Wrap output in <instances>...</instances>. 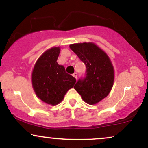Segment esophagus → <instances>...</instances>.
I'll return each instance as SVG.
<instances>
[{
	"label": "esophagus",
	"mask_w": 148,
	"mask_h": 148,
	"mask_svg": "<svg viewBox=\"0 0 148 148\" xmlns=\"http://www.w3.org/2000/svg\"><path fill=\"white\" fill-rule=\"evenodd\" d=\"M72 76H74V78H75V79H77V76H78V74H77V73H76V72H74V74H72Z\"/></svg>",
	"instance_id": "esophagus-1"
}]
</instances>
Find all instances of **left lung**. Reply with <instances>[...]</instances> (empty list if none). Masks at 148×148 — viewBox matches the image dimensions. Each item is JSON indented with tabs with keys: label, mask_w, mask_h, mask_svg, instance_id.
I'll return each instance as SVG.
<instances>
[{
	"label": "left lung",
	"mask_w": 148,
	"mask_h": 148,
	"mask_svg": "<svg viewBox=\"0 0 148 148\" xmlns=\"http://www.w3.org/2000/svg\"><path fill=\"white\" fill-rule=\"evenodd\" d=\"M70 49L86 67V75L74 88L88 104H95L107 97L114 81V69L107 54L92 42L73 44Z\"/></svg>",
	"instance_id": "1"
}]
</instances>
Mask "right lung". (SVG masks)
I'll return each instance as SVG.
<instances>
[{"label": "right lung", "mask_w": 148, "mask_h": 148, "mask_svg": "<svg viewBox=\"0 0 148 148\" xmlns=\"http://www.w3.org/2000/svg\"><path fill=\"white\" fill-rule=\"evenodd\" d=\"M60 47H53L39 58L32 73V85L35 94L44 102L57 105L62 101L76 79L58 64Z\"/></svg>", "instance_id": "add662e5"}]
</instances>
